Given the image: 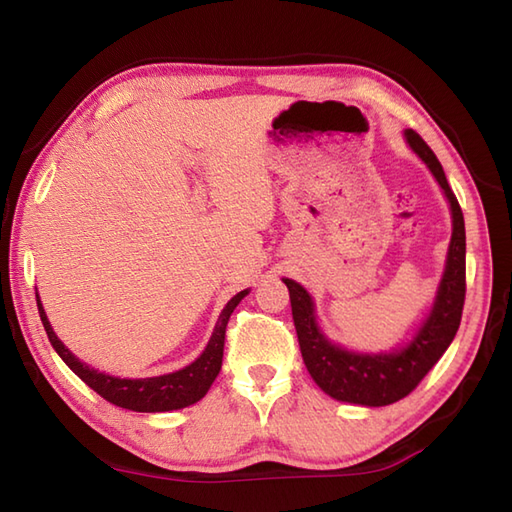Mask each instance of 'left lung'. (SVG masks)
Here are the masks:
<instances>
[{
  "mask_svg": "<svg viewBox=\"0 0 512 512\" xmlns=\"http://www.w3.org/2000/svg\"><path fill=\"white\" fill-rule=\"evenodd\" d=\"M406 139L412 150L425 161L427 168L432 170L438 185L443 187L451 205V218H454V233H451L441 288H438L432 314L419 329L417 338L406 349L388 355L344 351L320 334L314 318L312 296L296 281L283 279L290 290L292 318L296 336H299L303 362L314 377V382L329 397L371 408L388 406V403L408 397L421 384V379L432 371V366L441 360V355L456 336L467 294V237L458 198L451 192L441 161L436 159V154L421 139V135L410 128L406 130Z\"/></svg>",
  "mask_w": 512,
  "mask_h": 512,
  "instance_id": "1",
  "label": "left lung"
}]
</instances>
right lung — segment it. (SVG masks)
Wrapping results in <instances>:
<instances>
[{
  "label": "right lung",
  "instance_id": "obj_1",
  "mask_svg": "<svg viewBox=\"0 0 512 512\" xmlns=\"http://www.w3.org/2000/svg\"><path fill=\"white\" fill-rule=\"evenodd\" d=\"M246 294L248 290L235 294L227 303V307H224L218 318V325L213 329V336L207 344V349L202 351V355L196 362L181 368V371L176 373L161 375V377H146V379L111 377V375L93 371V368H89L87 364H82L76 355L69 353V349H65V344L56 338L50 320H47L43 312L39 296H37V305H39L45 334L50 338L56 353L61 355L63 362L71 368V371H74L89 388L98 392L102 399L113 403V406L135 410V412H168V410L192 406V403L200 401L207 395L213 379L218 377L222 368L224 336H227L229 318L237 307V303H240Z\"/></svg>",
  "mask_w": 512,
  "mask_h": 512
}]
</instances>
